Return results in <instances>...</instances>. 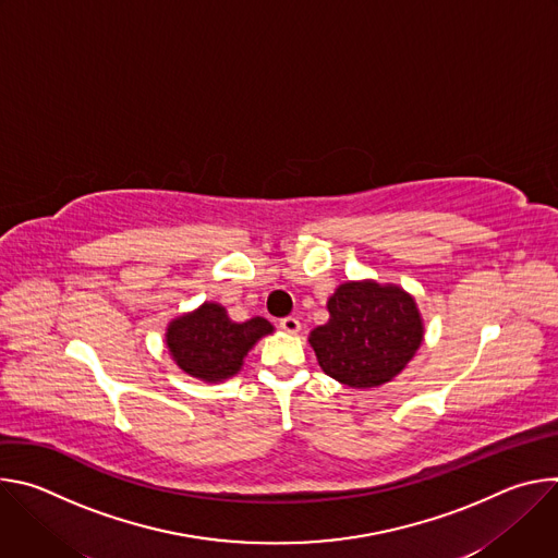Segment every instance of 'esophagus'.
<instances>
[{"label":"esophagus","mask_w":558,"mask_h":558,"mask_svg":"<svg viewBox=\"0 0 558 558\" xmlns=\"http://www.w3.org/2000/svg\"><path fill=\"white\" fill-rule=\"evenodd\" d=\"M280 329L287 331V333H298V331H300V320H298V317H293V315L282 317V320H280Z\"/></svg>","instance_id":"34e87169"}]
</instances>
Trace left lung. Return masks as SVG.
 Here are the masks:
<instances>
[{
    "label": "left lung",
    "mask_w": 558,
    "mask_h": 558,
    "mask_svg": "<svg viewBox=\"0 0 558 558\" xmlns=\"http://www.w3.org/2000/svg\"><path fill=\"white\" fill-rule=\"evenodd\" d=\"M327 308L329 323L311 331L308 344L323 371L351 388L390 381L424 340L417 302L397 284L344 282Z\"/></svg>",
    "instance_id": "8db88e82"
}]
</instances>
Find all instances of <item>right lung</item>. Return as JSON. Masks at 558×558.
<instances>
[{"label": "right lung", "mask_w": 558, "mask_h": 558, "mask_svg": "<svg viewBox=\"0 0 558 558\" xmlns=\"http://www.w3.org/2000/svg\"><path fill=\"white\" fill-rule=\"evenodd\" d=\"M271 331L274 327L265 317L233 323L225 306L205 302L170 323L166 342L170 355L187 375L203 381H222L241 371L252 347Z\"/></svg>", "instance_id": "right-lung-1"}]
</instances>
